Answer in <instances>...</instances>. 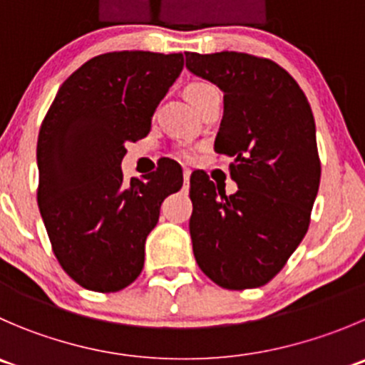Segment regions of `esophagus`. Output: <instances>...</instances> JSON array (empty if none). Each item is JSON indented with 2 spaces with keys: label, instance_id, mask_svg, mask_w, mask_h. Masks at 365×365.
<instances>
[{
  "label": "esophagus",
  "instance_id": "esophagus-1",
  "mask_svg": "<svg viewBox=\"0 0 365 365\" xmlns=\"http://www.w3.org/2000/svg\"><path fill=\"white\" fill-rule=\"evenodd\" d=\"M183 182L185 183L190 182V169H183Z\"/></svg>",
  "mask_w": 365,
  "mask_h": 365
}]
</instances>
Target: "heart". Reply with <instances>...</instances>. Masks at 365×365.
<instances>
[{"label": "heart", "mask_w": 365, "mask_h": 365, "mask_svg": "<svg viewBox=\"0 0 365 365\" xmlns=\"http://www.w3.org/2000/svg\"><path fill=\"white\" fill-rule=\"evenodd\" d=\"M210 88L212 85L208 83H190L189 87L185 88V98L190 101V105L196 108L197 101H200L201 96H203L207 91H210ZM178 158H182V160L185 162H190L194 158V151L190 150V148H182V150H178Z\"/></svg>", "instance_id": "1"}]
</instances>
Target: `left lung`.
Instances as JSON below:
<instances>
[{
    "label": "left lung",
    "instance_id": "8db88e82",
    "mask_svg": "<svg viewBox=\"0 0 365 365\" xmlns=\"http://www.w3.org/2000/svg\"><path fill=\"white\" fill-rule=\"evenodd\" d=\"M187 69L225 93L215 153L232 157L237 192L190 176L192 251L230 291L262 287L287 264L310 225L319 190L316 123L294 78L247 53H185Z\"/></svg>",
    "mask_w": 365,
    "mask_h": 365
}]
</instances>
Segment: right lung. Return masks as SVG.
I'll list each match as a JSON object with an SVG mask.
<instances>
[{
  "instance_id": "obj_1",
  "label": "right lung",
  "mask_w": 365,
  "mask_h": 365,
  "mask_svg": "<svg viewBox=\"0 0 365 365\" xmlns=\"http://www.w3.org/2000/svg\"><path fill=\"white\" fill-rule=\"evenodd\" d=\"M182 69V53H103L63 81L42 121L38 210L56 260L83 289L118 292L135 282L162 201L182 189L171 158L130 183L121 171L125 144L150 133Z\"/></svg>"
}]
</instances>
